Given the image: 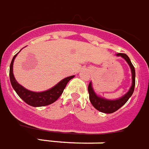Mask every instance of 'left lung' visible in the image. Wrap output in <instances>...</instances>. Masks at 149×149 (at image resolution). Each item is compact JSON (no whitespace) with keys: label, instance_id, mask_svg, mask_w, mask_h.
<instances>
[{"label":"left lung","instance_id":"8db88e82","mask_svg":"<svg viewBox=\"0 0 149 149\" xmlns=\"http://www.w3.org/2000/svg\"><path fill=\"white\" fill-rule=\"evenodd\" d=\"M116 56H120L124 59H125L131 70L132 85L128 90V92L124 94V96H122L121 97L116 99V100H109V99H105L102 96H99L93 90V87L92 81H90L88 86L89 98H90V101L93 106L96 109H97L98 111L106 113V114H111V113L114 112L120 107H122L128 101L130 98L131 97L132 94L133 93V91H134V87H135V68L133 67L130 58L125 53H117Z\"/></svg>","mask_w":149,"mask_h":149}]
</instances>
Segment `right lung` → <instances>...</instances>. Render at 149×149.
Returning a JSON list of instances; mask_svg holds the SVG:
<instances>
[{"instance_id": "1", "label": "right lung", "mask_w": 149, "mask_h": 149, "mask_svg": "<svg viewBox=\"0 0 149 149\" xmlns=\"http://www.w3.org/2000/svg\"><path fill=\"white\" fill-rule=\"evenodd\" d=\"M18 53H16L13 56L10 63V79L11 84H12L13 88L18 94V96L28 105L33 106V107H41V106H45V105L53 103L62 95L68 81L74 77V75H72L65 77L61 81H59V83L56 84L54 87H51L47 90H45V91H42V92L31 91L18 83L14 77L13 69V62Z\"/></svg>"}]
</instances>
